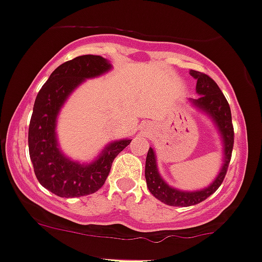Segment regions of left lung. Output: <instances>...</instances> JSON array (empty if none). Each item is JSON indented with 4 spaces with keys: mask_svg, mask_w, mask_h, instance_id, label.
<instances>
[{
    "mask_svg": "<svg viewBox=\"0 0 262 262\" xmlns=\"http://www.w3.org/2000/svg\"><path fill=\"white\" fill-rule=\"evenodd\" d=\"M190 72L198 80L196 92L200 94L198 99L192 100L193 104L198 105L200 110L205 111L209 116L213 117L223 136V141H224V164H223L218 177L215 178V181L209 187H206L205 190L195 191V192H186V191H180L169 187L162 180L157 169L154 150L150 147L146 155V163H145V178H146L147 188L158 200L170 206H192L206 200L209 196L213 195L224 181L228 167H229L230 158H232L233 144H234L232 113H230L229 103L225 99L224 94L219 89L216 82L209 75L200 71H195V70H191Z\"/></svg>",
    "mask_w": 262,
    "mask_h": 262,
    "instance_id": "left-lung-1",
    "label": "left lung"
}]
</instances>
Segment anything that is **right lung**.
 <instances>
[{"label": "right lung", "mask_w": 262, "mask_h": 262, "mask_svg": "<svg viewBox=\"0 0 262 262\" xmlns=\"http://www.w3.org/2000/svg\"><path fill=\"white\" fill-rule=\"evenodd\" d=\"M103 57L85 54L57 67L35 98L28 144L34 173L43 187L59 198H80L94 193L104 185L115 158L131 140L108 145L94 163L81 165L63 157L57 147L56 118L70 93L88 77L108 71Z\"/></svg>", "instance_id": "add662e5"}]
</instances>
